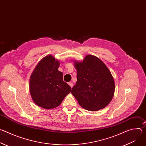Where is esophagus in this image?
I'll list each match as a JSON object with an SVG mask.
<instances>
[{
	"label": "esophagus",
	"instance_id": "34e87169",
	"mask_svg": "<svg viewBox=\"0 0 146 146\" xmlns=\"http://www.w3.org/2000/svg\"><path fill=\"white\" fill-rule=\"evenodd\" d=\"M69 85L70 86L71 88H72V87H73V84L72 82H69Z\"/></svg>",
	"mask_w": 146,
	"mask_h": 146
}]
</instances>
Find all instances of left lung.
I'll return each mask as SVG.
<instances>
[{"label": "left lung", "instance_id": "left-lung-1", "mask_svg": "<svg viewBox=\"0 0 146 146\" xmlns=\"http://www.w3.org/2000/svg\"><path fill=\"white\" fill-rule=\"evenodd\" d=\"M77 82L71 93L79 105L95 111L106 108L115 91L113 77L106 65L98 57L86 55L83 60H74Z\"/></svg>", "mask_w": 146, "mask_h": 146}]
</instances>
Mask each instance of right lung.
I'll return each mask as SVG.
<instances>
[{
    "mask_svg": "<svg viewBox=\"0 0 146 146\" xmlns=\"http://www.w3.org/2000/svg\"><path fill=\"white\" fill-rule=\"evenodd\" d=\"M60 61L51 55L41 59L36 66L29 80V91L38 106L52 109L59 106L71 87L63 81V73L58 69Z\"/></svg>",
    "mask_w": 146,
    "mask_h": 146,
    "instance_id": "obj_1",
    "label": "right lung"
}]
</instances>
